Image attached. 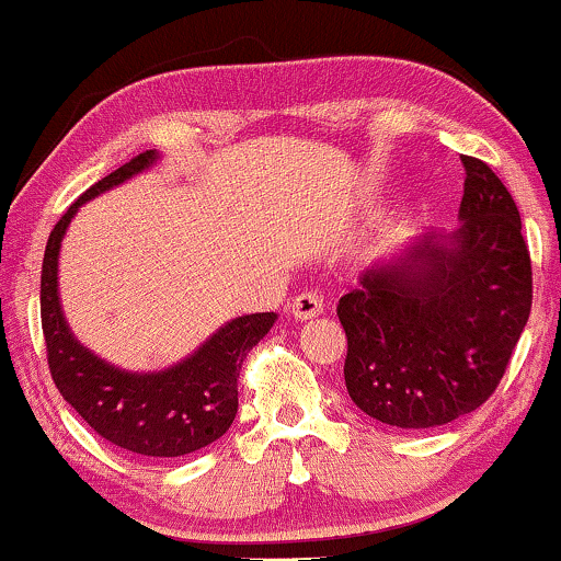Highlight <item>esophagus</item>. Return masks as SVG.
I'll use <instances>...</instances> for the list:
<instances>
[{
	"label": "esophagus",
	"instance_id": "34e87169",
	"mask_svg": "<svg viewBox=\"0 0 561 561\" xmlns=\"http://www.w3.org/2000/svg\"><path fill=\"white\" fill-rule=\"evenodd\" d=\"M324 311V304H322V296L319 294H298L294 298V304H290V314H294V319H298V322H307V319H314Z\"/></svg>",
	"mask_w": 561,
	"mask_h": 561
}]
</instances>
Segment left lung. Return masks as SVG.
<instances>
[{"instance_id": "obj_1", "label": "left lung", "mask_w": 561, "mask_h": 561, "mask_svg": "<svg viewBox=\"0 0 561 561\" xmlns=\"http://www.w3.org/2000/svg\"><path fill=\"white\" fill-rule=\"evenodd\" d=\"M461 162V227L370 267L337 304L347 394L368 417L402 431L454 423L482 407L534 301L513 195L482 159Z\"/></svg>"}]
</instances>
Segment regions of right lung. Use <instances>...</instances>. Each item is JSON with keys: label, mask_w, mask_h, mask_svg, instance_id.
I'll use <instances>...</instances> for the list:
<instances>
[{"label": "right lung", "mask_w": 561, "mask_h": 561, "mask_svg": "<svg viewBox=\"0 0 561 561\" xmlns=\"http://www.w3.org/2000/svg\"><path fill=\"white\" fill-rule=\"evenodd\" d=\"M159 159L144 151L98 180L58 218L50 231L41 271V324L48 368L61 397L82 414L100 438L130 454L174 458L221 438L237 417V378L247 353L271 332L278 314L231 319L178 366L159 374H130L98 358L77 343L58 301V250L82 203L126 183Z\"/></svg>", "instance_id": "add662e5"}]
</instances>
